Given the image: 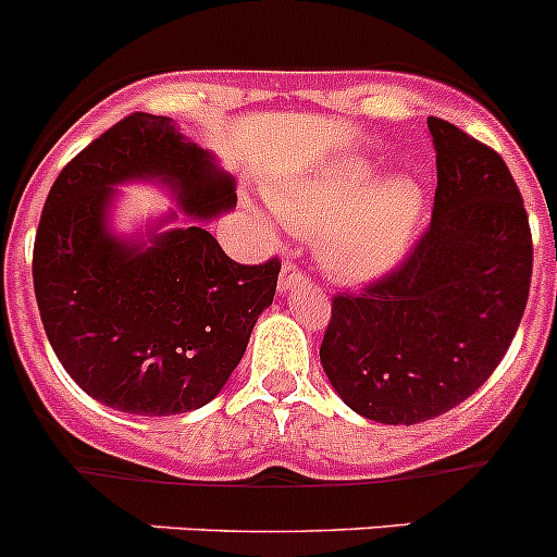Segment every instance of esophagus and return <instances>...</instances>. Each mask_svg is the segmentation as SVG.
Wrapping results in <instances>:
<instances>
[{
    "label": "esophagus",
    "mask_w": 557,
    "mask_h": 557,
    "mask_svg": "<svg viewBox=\"0 0 557 557\" xmlns=\"http://www.w3.org/2000/svg\"><path fill=\"white\" fill-rule=\"evenodd\" d=\"M300 284H309V275L300 270L298 262H284L282 264V273H278V289L282 293H287L289 287H300Z\"/></svg>",
    "instance_id": "esophagus-1"
}]
</instances>
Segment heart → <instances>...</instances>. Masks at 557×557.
<instances>
[{
    "mask_svg": "<svg viewBox=\"0 0 557 557\" xmlns=\"http://www.w3.org/2000/svg\"><path fill=\"white\" fill-rule=\"evenodd\" d=\"M375 165L361 157L339 160L306 185L275 193V212L287 226L323 235V262L348 282H370L400 262L425 209L414 176L375 182Z\"/></svg>",
    "mask_w": 557,
    "mask_h": 557,
    "instance_id": "heart-1",
    "label": "heart"
}]
</instances>
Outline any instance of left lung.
Masks as SVG:
<instances>
[{"label":"left lung","mask_w":557,"mask_h":557,"mask_svg":"<svg viewBox=\"0 0 557 557\" xmlns=\"http://www.w3.org/2000/svg\"><path fill=\"white\" fill-rule=\"evenodd\" d=\"M431 226L395 270L331 300L320 361L356 414L417 425L475 395L503 361L533 273L528 212L503 157L442 119Z\"/></svg>","instance_id":"8db88e82"}]
</instances>
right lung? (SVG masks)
I'll return each mask as SVG.
<instances>
[{
    "label": "right lung",
    "instance_id": "obj_1",
    "mask_svg": "<svg viewBox=\"0 0 557 557\" xmlns=\"http://www.w3.org/2000/svg\"><path fill=\"white\" fill-rule=\"evenodd\" d=\"M135 177L171 186L199 221L237 203L209 151L165 115L132 112L54 178L35 232V298L60 364L90 397L126 414H185L226 386L282 262H234L198 222L149 244L115 238L111 187Z\"/></svg>",
    "mask_w": 557,
    "mask_h": 557
}]
</instances>
